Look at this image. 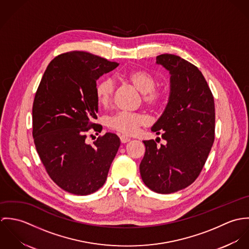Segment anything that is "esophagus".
Returning <instances> with one entry per match:
<instances>
[{
  "label": "esophagus",
  "mask_w": 249,
  "mask_h": 249,
  "mask_svg": "<svg viewBox=\"0 0 249 249\" xmlns=\"http://www.w3.org/2000/svg\"><path fill=\"white\" fill-rule=\"evenodd\" d=\"M120 139H121V142H124H124H127L130 141V139H129L128 137L124 136V135H121V136H120Z\"/></svg>",
  "instance_id": "34e87169"
}]
</instances>
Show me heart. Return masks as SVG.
Masks as SVG:
<instances>
[{
	"label": "heart",
	"instance_id": "b5f03b06",
	"mask_svg": "<svg viewBox=\"0 0 249 249\" xmlns=\"http://www.w3.org/2000/svg\"><path fill=\"white\" fill-rule=\"evenodd\" d=\"M123 76L142 93V102L151 109L161 107L165 102L167 92L163 87L157 86L158 79L154 73L143 69L127 71ZM115 83L109 77L101 78L95 86L96 99L100 106L107 107L113 99ZM148 119L138 112L121 111L110 116L107 121V126L118 132L133 135L139 127L145 125Z\"/></svg>",
	"mask_w": 249,
	"mask_h": 249
}]
</instances>
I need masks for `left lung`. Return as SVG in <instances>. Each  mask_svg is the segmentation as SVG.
<instances>
[{
  "instance_id": "obj_1",
  "label": "left lung",
  "mask_w": 249,
  "mask_h": 249,
  "mask_svg": "<svg viewBox=\"0 0 249 249\" xmlns=\"http://www.w3.org/2000/svg\"><path fill=\"white\" fill-rule=\"evenodd\" d=\"M171 73V96L151 130L167 144L142 141L140 164L143 183L158 194L190 186L200 175L214 140V103L211 89L196 66L175 54L156 56Z\"/></svg>"
}]
</instances>
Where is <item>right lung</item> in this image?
<instances>
[{"instance_id":"right-lung-1","label":"right lung","mask_w":249,"mask_h":249,"mask_svg":"<svg viewBox=\"0 0 249 249\" xmlns=\"http://www.w3.org/2000/svg\"><path fill=\"white\" fill-rule=\"evenodd\" d=\"M119 64L86 52L55 56L39 83L33 106V136L52 180L64 191L86 196L107 180L121 144L114 133L87 143L89 130L102 131L95 95L97 79Z\"/></svg>"}]
</instances>
